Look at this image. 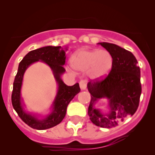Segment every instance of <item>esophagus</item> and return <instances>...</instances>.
Masks as SVG:
<instances>
[{
	"instance_id": "34e87169",
	"label": "esophagus",
	"mask_w": 155,
	"mask_h": 155,
	"mask_svg": "<svg viewBox=\"0 0 155 155\" xmlns=\"http://www.w3.org/2000/svg\"><path fill=\"white\" fill-rule=\"evenodd\" d=\"M79 86H80V88H81L82 90H86V88H87V81L86 80H81L79 82Z\"/></svg>"
}]
</instances>
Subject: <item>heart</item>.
<instances>
[{
	"label": "heart",
	"mask_w": 155,
	"mask_h": 155,
	"mask_svg": "<svg viewBox=\"0 0 155 155\" xmlns=\"http://www.w3.org/2000/svg\"><path fill=\"white\" fill-rule=\"evenodd\" d=\"M73 67L69 68L75 74L76 70L86 71L91 80L97 81L106 77L111 71L113 58L106 49H81L73 55Z\"/></svg>",
	"instance_id": "heart-1"
}]
</instances>
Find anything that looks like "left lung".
<instances>
[{
    "instance_id": "left-lung-1",
    "label": "left lung",
    "mask_w": 155,
    "mask_h": 155,
    "mask_svg": "<svg viewBox=\"0 0 155 155\" xmlns=\"http://www.w3.org/2000/svg\"><path fill=\"white\" fill-rule=\"evenodd\" d=\"M98 44L109 51L113 64L106 79L87 84L91 95L88 115L95 125L111 128L126 117L133 116L138 107L141 94L140 68L130 51L107 42ZM102 98L109 100L110 111L107 113L94 107L96 102Z\"/></svg>"
}]
</instances>
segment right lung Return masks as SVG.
Returning <instances> with one entry per match:
<instances>
[{
	"mask_svg": "<svg viewBox=\"0 0 155 155\" xmlns=\"http://www.w3.org/2000/svg\"><path fill=\"white\" fill-rule=\"evenodd\" d=\"M67 50V47L63 48L60 46H47L39 48L28 52L19 64L18 71L13 84L12 106L23 122L32 128L46 130L60 123L65 116L68 105L81 90L79 83L73 86H68L61 79V76L65 71L63 65L66 59L65 51ZM38 61H44L49 65L58 86L51 114L41 119L38 115L27 112L24 109V104L21 97V88L24 72L30 65Z\"/></svg>",
	"mask_w": 155,
	"mask_h": 155,
	"instance_id": "add662e5",
	"label": "right lung"
}]
</instances>
